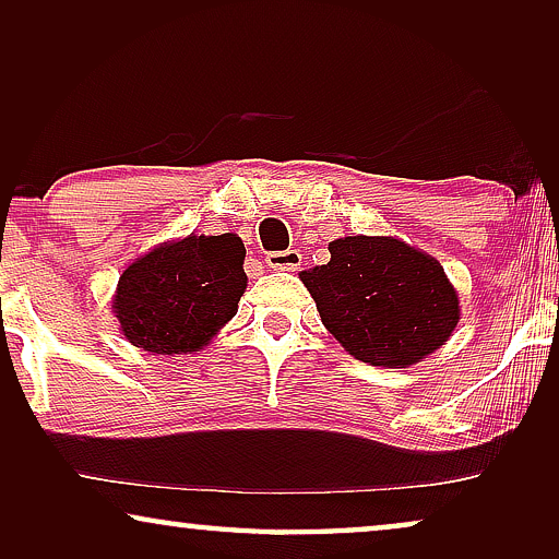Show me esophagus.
<instances>
[{"label": "esophagus", "instance_id": "esophagus-1", "mask_svg": "<svg viewBox=\"0 0 559 559\" xmlns=\"http://www.w3.org/2000/svg\"><path fill=\"white\" fill-rule=\"evenodd\" d=\"M266 266L270 270H285V272H295L297 266L302 264V254L297 249H287V251H270L266 254Z\"/></svg>", "mask_w": 559, "mask_h": 559}]
</instances>
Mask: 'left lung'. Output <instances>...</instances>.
Wrapping results in <instances>:
<instances>
[{
    "mask_svg": "<svg viewBox=\"0 0 559 559\" xmlns=\"http://www.w3.org/2000/svg\"><path fill=\"white\" fill-rule=\"evenodd\" d=\"M302 272L320 320L358 361L404 369L450 338L457 295L438 259L400 239L346 236Z\"/></svg>",
    "mask_w": 559,
    "mask_h": 559,
    "instance_id": "left-lung-1",
    "label": "left lung"
}]
</instances>
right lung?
<instances>
[{
    "instance_id": "1",
    "label": "right lung",
    "mask_w": 559,
    "mask_h": 559,
    "mask_svg": "<svg viewBox=\"0 0 559 559\" xmlns=\"http://www.w3.org/2000/svg\"><path fill=\"white\" fill-rule=\"evenodd\" d=\"M243 257L239 236L221 234L188 236L136 259L114 297L127 341L165 356L205 346L239 310Z\"/></svg>"
}]
</instances>
